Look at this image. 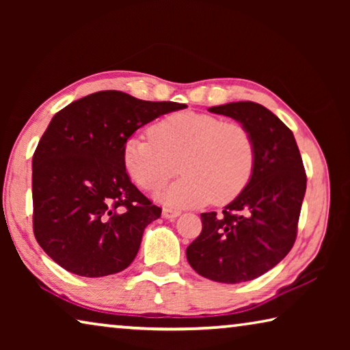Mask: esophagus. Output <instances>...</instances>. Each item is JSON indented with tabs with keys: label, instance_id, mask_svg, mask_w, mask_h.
I'll return each mask as SVG.
<instances>
[{
	"label": "esophagus",
	"instance_id": "obj_1",
	"mask_svg": "<svg viewBox=\"0 0 350 350\" xmlns=\"http://www.w3.org/2000/svg\"><path fill=\"white\" fill-rule=\"evenodd\" d=\"M179 215H180L179 211L171 210V208H163V210H162V216H163L165 219H168V221H173V219H176Z\"/></svg>",
	"mask_w": 350,
	"mask_h": 350
}]
</instances>
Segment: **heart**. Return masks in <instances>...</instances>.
Wrapping results in <instances>:
<instances>
[{
	"label": "heart",
	"instance_id": "obj_1",
	"mask_svg": "<svg viewBox=\"0 0 350 350\" xmlns=\"http://www.w3.org/2000/svg\"><path fill=\"white\" fill-rule=\"evenodd\" d=\"M123 163L131 179L148 191L162 188L180 165L182 179L159 194L171 206L217 205L233 200L250 182L254 142L236 122L183 111L167 116L151 135L134 134L123 146Z\"/></svg>",
	"mask_w": 350,
	"mask_h": 350
}]
</instances>
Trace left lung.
Segmentation results:
<instances>
[{
	"label": "left lung",
	"mask_w": 350,
	"mask_h": 350,
	"mask_svg": "<svg viewBox=\"0 0 350 350\" xmlns=\"http://www.w3.org/2000/svg\"><path fill=\"white\" fill-rule=\"evenodd\" d=\"M232 117L254 142L250 182L222 213H202V232L187 247L200 276L224 284L252 281L287 256L306 194V171L293 133L273 112L253 102L211 106Z\"/></svg>",
	"instance_id": "8db88e82"
}]
</instances>
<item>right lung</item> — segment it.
I'll list each match as a JSON object with an SVG mask.
<instances>
[{"label":"right lung","mask_w":350,"mask_h":350,"mask_svg":"<svg viewBox=\"0 0 350 350\" xmlns=\"http://www.w3.org/2000/svg\"><path fill=\"white\" fill-rule=\"evenodd\" d=\"M185 108L100 91L57 112L32 157L33 233L47 256L86 278L133 262L162 210L129 180L123 146L146 123Z\"/></svg>","instance_id":"right-lung-1"}]
</instances>
